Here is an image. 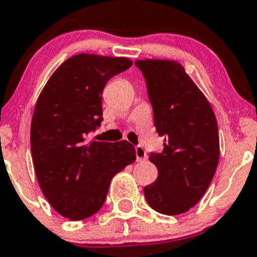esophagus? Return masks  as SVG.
<instances>
[{"label":"esophagus","mask_w":257,"mask_h":257,"mask_svg":"<svg viewBox=\"0 0 257 257\" xmlns=\"http://www.w3.org/2000/svg\"><path fill=\"white\" fill-rule=\"evenodd\" d=\"M135 150H136V160H137V162H141V161L147 160V153H146V151H145L144 147H142V146H136V147H135Z\"/></svg>","instance_id":"esophagus-1"}]
</instances>
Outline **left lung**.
Wrapping results in <instances>:
<instances>
[{
	"label": "left lung",
	"mask_w": 257,
	"mask_h": 257,
	"mask_svg": "<svg viewBox=\"0 0 257 257\" xmlns=\"http://www.w3.org/2000/svg\"><path fill=\"white\" fill-rule=\"evenodd\" d=\"M146 79L155 126L163 151L151 153L158 177L144 188L148 205L166 215L187 213L207 192L220 155L215 113L183 65L174 60H136Z\"/></svg>",
	"instance_id": "8db88e82"
}]
</instances>
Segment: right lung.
Masks as SVG:
<instances>
[{
	"mask_svg": "<svg viewBox=\"0 0 257 257\" xmlns=\"http://www.w3.org/2000/svg\"><path fill=\"white\" fill-rule=\"evenodd\" d=\"M131 65L123 57L73 55L52 74L37 100L31 125L34 171L49 204L70 220L99 211L112 177L136 160L127 141H86L102 121L105 85Z\"/></svg>",
	"mask_w": 257,
	"mask_h": 257,
	"instance_id": "add662e5",
	"label": "right lung"
}]
</instances>
